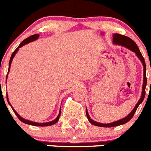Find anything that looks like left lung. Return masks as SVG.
I'll return each instance as SVG.
<instances>
[{
	"label": "left lung",
	"mask_w": 151,
	"mask_h": 151,
	"mask_svg": "<svg viewBox=\"0 0 151 151\" xmlns=\"http://www.w3.org/2000/svg\"><path fill=\"white\" fill-rule=\"evenodd\" d=\"M113 43L115 44V45H121V46L125 47L126 48L129 49L132 51L134 52L137 55V57H138L140 59V60L141 61L142 64H143L144 66V82H143V86H142V93H141V98L139 99L138 102L136 104L134 108L132 110L130 113H129V115L127 116H125V118L121 119L119 120L116 121V122H110V123H107V124H104V123H101V122H97L96 121L93 120L91 119V117L89 116L88 113V110L86 109V115H87L88 119L89 122L92 124V125H94L96 126H100V127H106V128H110V127H114V126H118V125H122V124H125L126 122H129V120H131V119L132 118L133 116H134V113L136 112L137 109H138V106L141 104V103L143 102L144 99H145V88H146L147 85V77H146V64H145V59H144L143 56L141 54V51H140L139 48L138 47L136 43L134 42L133 40L131 39L130 38L127 37V36L125 35H122L120 34H114L113 35Z\"/></svg>",
	"instance_id": "8db88e82"
}]
</instances>
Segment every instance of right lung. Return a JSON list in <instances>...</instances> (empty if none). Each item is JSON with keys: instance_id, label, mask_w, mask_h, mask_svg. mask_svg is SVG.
I'll list each match as a JSON object with an SVG mask.
<instances>
[{"instance_id": "obj_1", "label": "right lung", "mask_w": 151, "mask_h": 151, "mask_svg": "<svg viewBox=\"0 0 151 151\" xmlns=\"http://www.w3.org/2000/svg\"><path fill=\"white\" fill-rule=\"evenodd\" d=\"M38 37H39V35L38 34H36V35H31L29 36V38H27L26 39L23 40V41L21 42V44L19 45L18 47H17V48L14 51H13V53L12 54L11 57H10V62H9V69H8V73H9V71H10V65H11V63H12V60H13V57H14V56L16 55V54H17V52L19 50V48H20L21 47H22L23 45H26V44L29 43V42H31V41H35V40H37L38 38ZM6 77H7V76H6ZM6 100H7V102L8 104L10 105V106H11V108L13 109V112L15 113V114L17 115V116L18 117V119H19V120L21 121V122H24V123L26 124H28V125H35V126H48V125H54V124L57 123V122H58V120H59L60 119V113H61V108L60 110V112H59V114H58V116H57V118L54 119V120L51 121V122H44V123H38V122H32V121H29V120H27V119H23L22 117H21L19 115L18 113H17V111H16L13 108V106H11V104H10V103L9 102V100H8V97L7 95H6Z\"/></svg>"}]
</instances>
